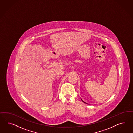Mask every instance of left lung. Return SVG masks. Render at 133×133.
Listing matches in <instances>:
<instances>
[{"label":"left lung","mask_w":133,"mask_h":133,"mask_svg":"<svg viewBox=\"0 0 133 133\" xmlns=\"http://www.w3.org/2000/svg\"><path fill=\"white\" fill-rule=\"evenodd\" d=\"M82 100V99H81ZM82 101H83V102H84V103H86V102H84V101H83V100H82Z\"/></svg>","instance_id":"obj_1"}]
</instances>
